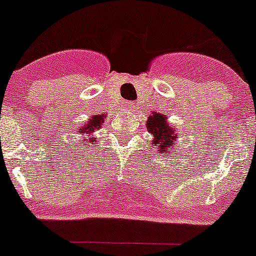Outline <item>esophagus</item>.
<instances>
[{
	"label": "esophagus",
	"mask_w": 256,
	"mask_h": 256,
	"mask_svg": "<svg viewBox=\"0 0 256 256\" xmlns=\"http://www.w3.org/2000/svg\"><path fill=\"white\" fill-rule=\"evenodd\" d=\"M132 102H126V103H124V108L126 109H130V108H132Z\"/></svg>",
	"instance_id": "34e87169"
}]
</instances>
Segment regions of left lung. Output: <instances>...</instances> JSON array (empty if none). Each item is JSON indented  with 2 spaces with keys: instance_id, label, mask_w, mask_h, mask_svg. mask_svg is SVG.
<instances>
[{
  "instance_id": "left-lung-1",
  "label": "left lung",
  "mask_w": 256,
  "mask_h": 256,
  "mask_svg": "<svg viewBox=\"0 0 256 256\" xmlns=\"http://www.w3.org/2000/svg\"><path fill=\"white\" fill-rule=\"evenodd\" d=\"M147 130L153 134L152 144L157 146L158 152L162 156H168L177 142V133L167 123V116L153 112L152 116H148Z\"/></svg>"
}]
</instances>
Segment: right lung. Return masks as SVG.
Listing matches in <instances>:
<instances>
[{"mask_svg":"<svg viewBox=\"0 0 256 256\" xmlns=\"http://www.w3.org/2000/svg\"><path fill=\"white\" fill-rule=\"evenodd\" d=\"M104 118H106V114L93 116L90 119H88V122L82 126V128H79V130H76L78 134H82V137L84 138L82 143L88 142V143H90V144H93V143L96 142V140H94L96 138H94L93 133L100 128L102 124L104 123ZM88 136H89L90 138H88ZM94 144H96V143H94Z\"/></svg>","mask_w":256,"mask_h":256,"instance_id":"right-lung-1","label":"right lung"}]
</instances>
